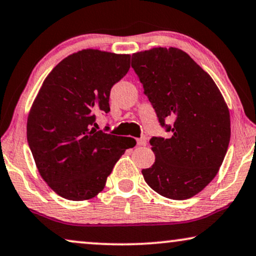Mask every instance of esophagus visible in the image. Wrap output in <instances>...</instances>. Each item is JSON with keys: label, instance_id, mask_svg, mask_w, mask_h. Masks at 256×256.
<instances>
[{"label": "esophagus", "instance_id": "esophagus-1", "mask_svg": "<svg viewBox=\"0 0 256 256\" xmlns=\"http://www.w3.org/2000/svg\"><path fill=\"white\" fill-rule=\"evenodd\" d=\"M138 146H146V136H142L141 138L138 140Z\"/></svg>", "mask_w": 256, "mask_h": 256}]
</instances>
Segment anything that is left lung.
<instances>
[{
	"mask_svg": "<svg viewBox=\"0 0 256 256\" xmlns=\"http://www.w3.org/2000/svg\"><path fill=\"white\" fill-rule=\"evenodd\" d=\"M132 68L170 132L169 138L150 140L156 158L142 170L144 180L166 198L194 197L218 174L230 144V110L222 94L208 73L177 48L136 52Z\"/></svg>",
	"mask_w": 256,
	"mask_h": 256,
	"instance_id": "1",
	"label": "left lung"
}]
</instances>
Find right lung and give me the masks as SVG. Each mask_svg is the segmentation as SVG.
<instances>
[{
    "instance_id": "obj_1",
    "label": "right lung",
    "mask_w": 256,
    "mask_h": 256,
    "mask_svg": "<svg viewBox=\"0 0 256 256\" xmlns=\"http://www.w3.org/2000/svg\"><path fill=\"white\" fill-rule=\"evenodd\" d=\"M129 68L130 54L86 48L62 59L45 78L26 136L42 178L60 197H96L126 149L134 146V138L96 130V115L110 110V88Z\"/></svg>"
}]
</instances>
